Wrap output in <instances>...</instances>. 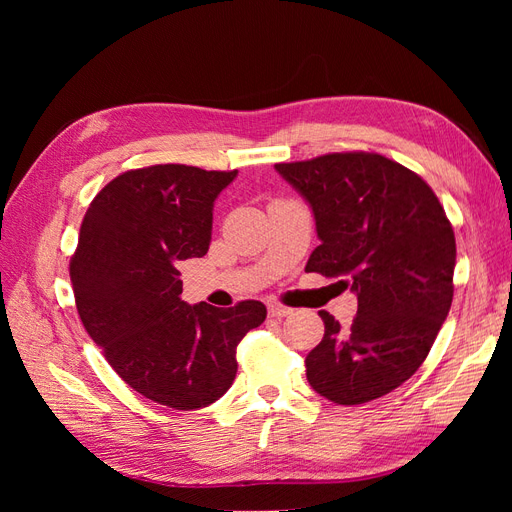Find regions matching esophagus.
<instances>
[{"mask_svg":"<svg viewBox=\"0 0 512 512\" xmlns=\"http://www.w3.org/2000/svg\"><path fill=\"white\" fill-rule=\"evenodd\" d=\"M292 312L290 307H286V305H280V303H269V314L271 316H275V318H284V316H288Z\"/></svg>","mask_w":512,"mask_h":512,"instance_id":"34e87169","label":"esophagus"}]
</instances>
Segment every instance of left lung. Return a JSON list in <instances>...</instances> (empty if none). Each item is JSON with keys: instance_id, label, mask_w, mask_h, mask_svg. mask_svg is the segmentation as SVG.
<instances>
[{"instance_id": "obj_1", "label": "left lung", "mask_w": 512, "mask_h": 512, "mask_svg": "<svg viewBox=\"0 0 512 512\" xmlns=\"http://www.w3.org/2000/svg\"><path fill=\"white\" fill-rule=\"evenodd\" d=\"M312 207L320 245L305 271L339 277L359 309L342 329L329 312L307 354V382L356 406L404 384L423 365L453 303L455 232L429 185L380 153H329L275 164Z\"/></svg>"}]
</instances>
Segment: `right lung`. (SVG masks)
<instances>
[{
	"mask_svg": "<svg viewBox=\"0 0 512 512\" xmlns=\"http://www.w3.org/2000/svg\"><path fill=\"white\" fill-rule=\"evenodd\" d=\"M237 170L158 164L128 170L91 200L70 260L83 327L136 393L175 410L218 401L237 376V346L267 307L181 299L179 260L203 258L213 203Z\"/></svg>",
	"mask_w": 512,
	"mask_h": 512,
	"instance_id": "right-lung-1",
	"label": "right lung"
}]
</instances>
